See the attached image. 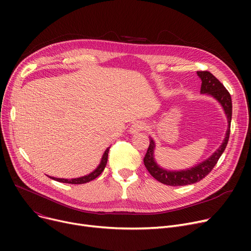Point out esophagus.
Returning <instances> with one entry per match:
<instances>
[{
	"mask_svg": "<svg viewBox=\"0 0 251 251\" xmlns=\"http://www.w3.org/2000/svg\"><path fill=\"white\" fill-rule=\"evenodd\" d=\"M144 128H146V125H144V123L140 122V121H137V122H135V123L131 125V127L129 128V132H130V134H135V133L140 132V131L143 130Z\"/></svg>",
	"mask_w": 251,
	"mask_h": 251,
	"instance_id": "34e87169",
	"label": "esophagus"
}]
</instances>
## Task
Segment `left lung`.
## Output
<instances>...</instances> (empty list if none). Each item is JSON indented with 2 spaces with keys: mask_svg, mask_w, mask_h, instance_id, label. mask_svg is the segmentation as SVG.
<instances>
[{
  "mask_svg": "<svg viewBox=\"0 0 251 251\" xmlns=\"http://www.w3.org/2000/svg\"><path fill=\"white\" fill-rule=\"evenodd\" d=\"M197 76L201 78V94L206 95L214 98L223 108L224 113L226 115L228 121V128L226 130L225 137L219 149L208 156L206 160L199 163L197 165L183 170H168L161 167L156 163L154 159L155 142L151 136H150V147L147 151L146 156L143 159V163L148 169L151 175L159 182L170 186H185L189 184H193L203 179L210 171L214 169L218 163L220 156L225 151L230 135V125L232 119V100L228 90L225 88L218 79L207 71H197Z\"/></svg>",
  "mask_w": 251,
  "mask_h": 251,
  "instance_id": "obj_1",
  "label": "left lung"
}]
</instances>
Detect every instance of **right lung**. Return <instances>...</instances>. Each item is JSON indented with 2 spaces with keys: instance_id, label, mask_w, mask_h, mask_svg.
<instances>
[{
  "instance_id": "add662e5",
  "label": "right lung",
  "mask_w": 251,
  "mask_h": 251,
  "mask_svg": "<svg viewBox=\"0 0 251 251\" xmlns=\"http://www.w3.org/2000/svg\"><path fill=\"white\" fill-rule=\"evenodd\" d=\"M109 150L110 148H108L107 150L104 151L102 156H101V160L99 164V166L92 171V172H90L89 174L87 175H84V176H81V177H78V178H71V179H65V178H56V177H51V176H49L50 179L52 180H56L58 182H62V183H68V184H84V183H87L91 180L96 179L98 176H100L101 174V172L103 171L105 165H107V162H108V153H109Z\"/></svg>"
}]
</instances>
